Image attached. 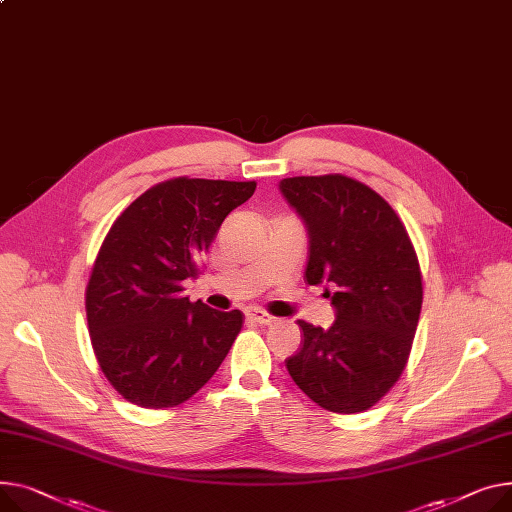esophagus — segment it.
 I'll list each match as a JSON object with an SVG mask.
<instances>
[{
  "label": "esophagus",
  "instance_id": "34e87169",
  "mask_svg": "<svg viewBox=\"0 0 512 512\" xmlns=\"http://www.w3.org/2000/svg\"><path fill=\"white\" fill-rule=\"evenodd\" d=\"M247 317H249L251 321H255V323H261V325H269V323L276 321L274 315H269V313L257 309V306H251V309H247Z\"/></svg>",
  "mask_w": 512,
  "mask_h": 512
}]
</instances>
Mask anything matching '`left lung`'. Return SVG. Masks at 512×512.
Returning a JSON list of instances; mask_svg holds the SVG:
<instances>
[{"mask_svg":"<svg viewBox=\"0 0 512 512\" xmlns=\"http://www.w3.org/2000/svg\"><path fill=\"white\" fill-rule=\"evenodd\" d=\"M280 191L309 234L304 280L335 288L333 325L298 321L302 344L286 368L323 410L364 412L395 385L412 350L422 309L414 245L389 203L350 177H292Z\"/></svg>","mask_w":512,"mask_h":512,"instance_id":"8db88e82","label":"left lung"}]
</instances>
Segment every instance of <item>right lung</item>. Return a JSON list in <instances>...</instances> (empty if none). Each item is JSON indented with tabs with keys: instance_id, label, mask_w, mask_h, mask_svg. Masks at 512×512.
<instances>
[{
	"instance_id": "obj_1",
	"label": "right lung",
	"mask_w": 512,
	"mask_h": 512,
	"mask_svg": "<svg viewBox=\"0 0 512 512\" xmlns=\"http://www.w3.org/2000/svg\"><path fill=\"white\" fill-rule=\"evenodd\" d=\"M257 183L179 177L148 189L111 226L86 288L96 360L131 403L175 407L206 385L243 327L241 311L183 296L224 218Z\"/></svg>"
}]
</instances>
